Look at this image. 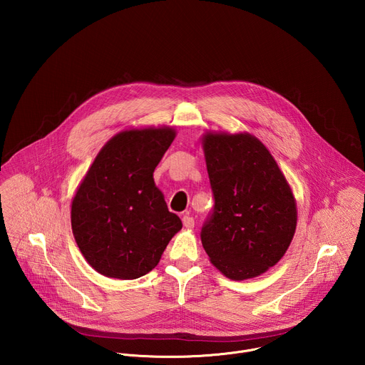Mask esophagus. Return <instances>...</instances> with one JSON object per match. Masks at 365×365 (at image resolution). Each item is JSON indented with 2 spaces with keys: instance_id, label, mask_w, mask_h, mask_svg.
Masks as SVG:
<instances>
[{
  "instance_id": "34e87169",
  "label": "esophagus",
  "mask_w": 365,
  "mask_h": 365,
  "mask_svg": "<svg viewBox=\"0 0 365 365\" xmlns=\"http://www.w3.org/2000/svg\"><path fill=\"white\" fill-rule=\"evenodd\" d=\"M182 222H183V225H185L186 228H193V227H195V220H193L192 217H189V215H183Z\"/></svg>"
}]
</instances>
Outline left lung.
Listing matches in <instances>:
<instances>
[{"instance_id": "left-lung-1", "label": "left lung", "mask_w": 365, "mask_h": 365, "mask_svg": "<svg viewBox=\"0 0 365 365\" xmlns=\"http://www.w3.org/2000/svg\"><path fill=\"white\" fill-rule=\"evenodd\" d=\"M214 207L202 230L212 264L232 280L259 276L284 255L296 230L292 189L266 145L250 134H206Z\"/></svg>"}]
</instances>
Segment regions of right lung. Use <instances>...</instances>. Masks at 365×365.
Listing matches in <instances>:
<instances>
[{
  "label": "right lung",
  "mask_w": 365,
  "mask_h": 365,
  "mask_svg": "<svg viewBox=\"0 0 365 365\" xmlns=\"http://www.w3.org/2000/svg\"><path fill=\"white\" fill-rule=\"evenodd\" d=\"M175 135L169 127L123 131L89 168L71 218L76 244L98 273L121 280L147 274L182 228L153 179Z\"/></svg>",
  "instance_id": "add662e5"
}]
</instances>
